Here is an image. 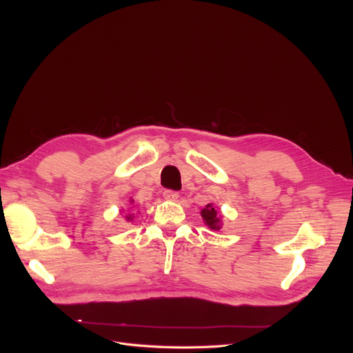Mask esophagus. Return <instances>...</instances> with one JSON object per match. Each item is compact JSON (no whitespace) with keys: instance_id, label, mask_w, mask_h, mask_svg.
I'll return each mask as SVG.
<instances>
[{"instance_id":"obj_1","label":"esophagus","mask_w":353,"mask_h":353,"mask_svg":"<svg viewBox=\"0 0 353 353\" xmlns=\"http://www.w3.org/2000/svg\"><path fill=\"white\" fill-rule=\"evenodd\" d=\"M163 197H164V199H167V200H177L179 193H177V192H174V190L167 189V190H164V192H163Z\"/></svg>"}]
</instances>
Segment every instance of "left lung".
I'll list each match as a JSON object with an SVG mask.
<instances>
[{
  "label": "left lung",
  "instance_id": "obj_1",
  "mask_svg": "<svg viewBox=\"0 0 353 353\" xmlns=\"http://www.w3.org/2000/svg\"><path fill=\"white\" fill-rule=\"evenodd\" d=\"M201 217L205 220V223L212 229V230H220L221 229V217L217 209L213 206V203H209L206 208L201 212Z\"/></svg>",
  "mask_w": 353,
  "mask_h": 353
}]
</instances>
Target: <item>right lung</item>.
<instances>
[{
	"mask_svg": "<svg viewBox=\"0 0 353 353\" xmlns=\"http://www.w3.org/2000/svg\"><path fill=\"white\" fill-rule=\"evenodd\" d=\"M125 219H127V220H130V221H132V220H133V216H132V214H128V216H125Z\"/></svg>",
	"mask_w": 353,
	"mask_h": 353,
	"instance_id": "add662e5",
	"label": "right lung"
}]
</instances>
